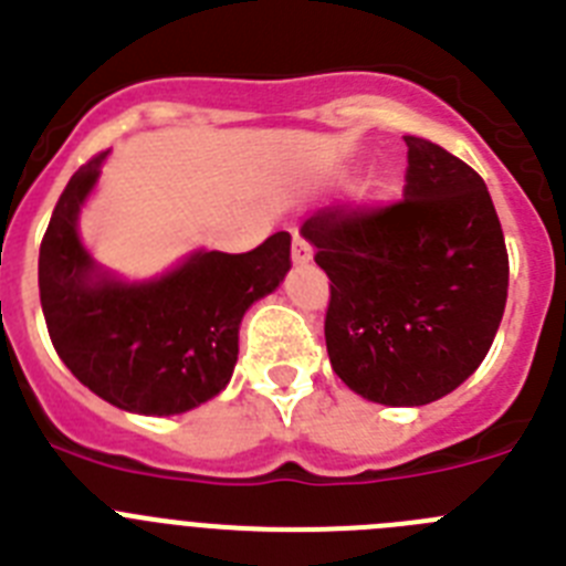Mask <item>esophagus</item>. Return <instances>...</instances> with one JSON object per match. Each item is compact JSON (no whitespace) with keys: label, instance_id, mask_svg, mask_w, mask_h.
Masks as SVG:
<instances>
[{"label":"esophagus","instance_id":"34e87169","mask_svg":"<svg viewBox=\"0 0 566 566\" xmlns=\"http://www.w3.org/2000/svg\"><path fill=\"white\" fill-rule=\"evenodd\" d=\"M312 247H308V240L303 238V234H297L294 232V238H292V260L294 263H308V260H312Z\"/></svg>","mask_w":566,"mask_h":566}]
</instances>
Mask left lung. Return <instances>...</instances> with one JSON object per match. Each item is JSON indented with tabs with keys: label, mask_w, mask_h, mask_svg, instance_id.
<instances>
[{
	"label": "left lung",
	"mask_w": 566,
	"mask_h": 566,
	"mask_svg": "<svg viewBox=\"0 0 566 566\" xmlns=\"http://www.w3.org/2000/svg\"><path fill=\"white\" fill-rule=\"evenodd\" d=\"M405 198L371 214L317 212L300 234L332 280L326 348L354 394L419 408L488 357L507 303V249L484 181L405 135Z\"/></svg>",
	"instance_id": "8db88e82"
}]
</instances>
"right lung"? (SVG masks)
Segmentation results:
<instances>
[{"mask_svg":"<svg viewBox=\"0 0 566 566\" xmlns=\"http://www.w3.org/2000/svg\"><path fill=\"white\" fill-rule=\"evenodd\" d=\"M107 155L70 178L44 232V323L62 363L104 402L142 417L187 413L232 379L243 314L283 283L292 238L274 232L247 254L195 249L155 277H122L78 234Z\"/></svg>","mask_w":566,"mask_h":566,"instance_id":"add662e5","label":"right lung"}]
</instances>
